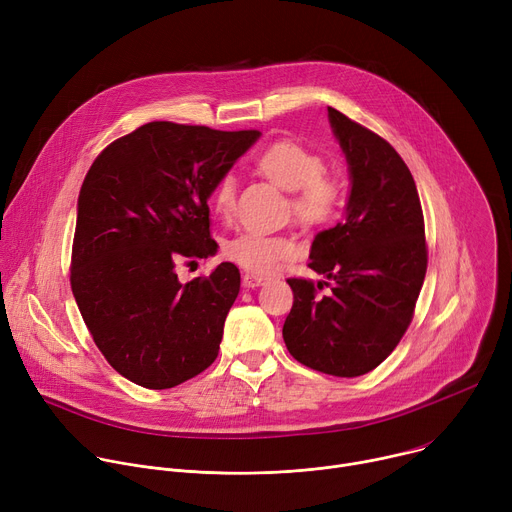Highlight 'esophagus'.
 <instances>
[{"label":"esophagus","instance_id":"34e87169","mask_svg":"<svg viewBox=\"0 0 512 512\" xmlns=\"http://www.w3.org/2000/svg\"><path fill=\"white\" fill-rule=\"evenodd\" d=\"M261 284H265V277L259 273H245L243 275V286L245 288H259Z\"/></svg>","mask_w":512,"mask_h":512}]
</instances>
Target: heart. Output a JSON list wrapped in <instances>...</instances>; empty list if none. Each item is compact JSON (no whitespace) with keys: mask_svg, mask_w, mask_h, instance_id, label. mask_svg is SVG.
<instances>
[{"mask_svg":"<svg viewBox=\"0 0 512 512\" xmlns=\"http://www.w3.org/2000/svg\"><path fill=\"white\" fill-rule=\"evenodd\" d=\"M257 169L282 190L292 192V212L306 226H320L335 218L341 206L339 183L324 175V163L318 155L294 141H275L255 159ZM237 183L230 175L216 185L212 202L222 218H230L235 208ZM222 253L228 261L253 273H269L280 261L298 253L294 239L284 235H265L257 230H243L230 237Z\"/></svg>","mask_w":512,"mask_h":512,"instance_id":"heart-1","label":"heart"}]
</instances>
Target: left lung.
I'll return each mask as SVG.
<instances>
[{
    "label": "left lung",
    "instance_id": "obj_1",
    "mask_svg": "<svg viewBox=\"0 0 512 512\" xmlns=\"http://www.w3.org/2000/svg\"><path fill=\"white\" fill-rule=\"evenodd\" d=\"M329 122L349 171L345 220L312 241L310 269L324 280H288L294 306L282 333L306 367L357 378L394 351L412 320L427 273L425 220L394 147L335 108ZM322 285L332 292L316 297Z\"/></svg>",
    "mask_w": 512,
    "mask_h": 512
}]
</instances>
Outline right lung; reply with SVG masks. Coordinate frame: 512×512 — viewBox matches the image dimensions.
I'll return each mask as SVG.
<instances>
[{"instance_id":"1","label":"right lung","mask_w":512,"mask_h":512,"mask_svg":"<svg viewBox=\"0 0 512 512\" xmlns=\"http://www.w3.org/2000/svg\"><path fill=\"white\" fill-rule=\"evenodd\" d=\"M259 136L149 122L87 171L71 290L98 349L126 380L165 390L214 363L241 273L220 263L181 284L177 263L216 255L208 200Z\"/></svg>"}]
</instances>
